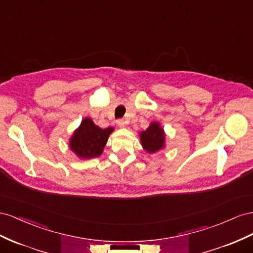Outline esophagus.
Returning <instances> with one entry per match:
<instances>
[{
  "label": "esophagus",
  "mask_w": 253,
  "mask_h": 253,
  "mask_svg": "<svg viewBox=\"0 0 253 253\" xmlns=\"http://www.w3.org/2000/svg\"><path fill=\"white\" fill-rule=\"evenodd\" d=\"M117 124H118L119 127H124L125 126V121L123 119H120V120L117 121Z\"/></svg>",
  "instance_id": "esophagus-1"
}]
</instances>
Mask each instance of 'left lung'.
<instances>
[{"label": "left lung", "mask_w": 253, "mask_h": 253, "mask_svg": "<svg viewBox=\"0 0 253 253\" xmlns=\"http://www.w3.org/2000/svg\"><path fill=\"white\" fill-rule=\"evenodd\" d=\"M140 140L143 148L149 154H155L165 146V133L158 122H153L149 127L140 132Z\"/></svg>", "instance_id": "left-lung-1"}]
</instances>
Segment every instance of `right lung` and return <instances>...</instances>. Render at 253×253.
Returning <instances> with one entry per match:
<instances>
[{
  "label": "right lung",
  "instance_id": "obj_1",
  "mask_svg": "<svg viewBox=\"0 0 253 253\" xmlns=\"http://www.w3.org/2000/svg\"><path fill=\"white\" fill-rule=\"evenodd\" d=\"M114 130L112 127L102 129L93 121L85 118L70 139V148L81 159L97 158L103 154L104 147Z\"/></svg>",
  "mask_w": 253,
  "mask_h": 253
}]
</instances>
